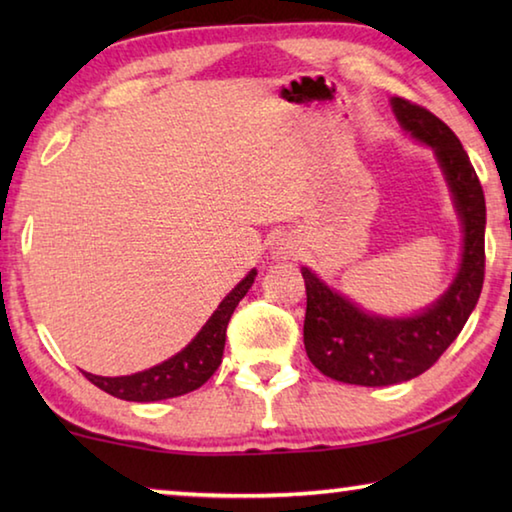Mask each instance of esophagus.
<instances>
[{"label": "esophagus", "mask_w": 512, "mask_h": 512, "mask_svg": "<svg viewBox=\"0 0 512 512\" xmlns=\"http://www.w3.org/2000/svg\"><path fill=\"white\" fill-rule=\"evenodd\" d=\"M271 253L277 259H291L293 255H296V246H293L291 241L280 239V241H275V244L271 246Z\"/></svg>", "instance_id": "obj_1"}]
</instances>
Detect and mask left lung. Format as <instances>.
Segmentation results:
<instances>
[{"label": "left lung", "instance_id": "obj_1", "mask_svg": "<svg viewBox=\"0 0 512 512\" xmlns=\"http://www.w3.org/2000/svg\"><path fill=\"white\" fill-rule=\"evenodd\" d=\"M391 103L404 131L436 151L463 221V262L445 296L411 318L370 316L302 268L307 357L325 377L354 386H391L429 370L461 334L485 275V198L463 144L427 108L402 97Z\"/></svg>", "mask_w": 512, "mask_h": 512}]
</instances>
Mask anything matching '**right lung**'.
Here are the masks:
<instances>
[{"label": "right lung", "mask_w": 512, "mask_h": 512, "mask_svg": "<svg viewBox=\"0 0 512 512\" xmlns=\"http://www.w3.org/2000/svg\"><path fill=\"white\" fill-rule=\"evenodd\" d=\"M255 275L257 271H250L228 293V298L221 302L212 318L203 325L201 332L196 334V339L183 352H178L176 357L144 372H135V375L99 377L83 372L85 379H90L94 386H99L101 391L110 393L112 397L128 402L169 400V397H178L201 388L214 375L216 368H219L225 348V329H228L230 316L239 305V300L248 293L250 284L255 282Z\"/></svg>", "instance_id": "obj_1"}]
</instances>
